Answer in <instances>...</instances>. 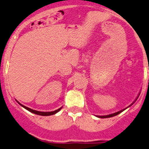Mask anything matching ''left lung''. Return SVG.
I'll return each mask as SVG.
<instances>
[{"mask_svg":"<svg viewBox=\"0 0 149 149\" xmlns=\"http://www.w3.org/2000/svg\"><path fill=\"white\" fill-rule=\"evenodd\" d=\"M125 109H123V110H122V111H118V112H116V113H112V114H109V115H106V116H98L97 117H99V118H110V117H113V116H116V115L119 114V113H122V111H125Z\"/></svg>","mask_w":149,"mask_h":149,"instance_id":"obj_1","label":"left lung"}]
</instances>
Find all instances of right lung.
Instances as JSON below:
<instances>
[{
	"mask_svg": "<svg viewBox=\"0 0 149 149\" xmlns=\"http://www.w3.org/2000/svg\"><path fill=\"white\" fill-rule=\"evenodd\" d=\"M17 102H18V101H17ZM19 105H21L23 108H24L25 109H27V111H29L30 112H31V113H35V114H37V115H40V116H51V115L55 114V113H57L58 111H60L62 108H59V109L56 110V111H51V112H42V111H35V110L31 109V108H28V107H26V106H24V105H22V104H20L19 102Z\"/></svg>",
	"mask_w": 149,
	"mask_h": 149,
	"instance_id": "add662e5",
	"label": "right lung"
}]
</instances>
